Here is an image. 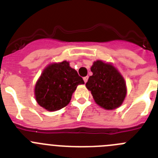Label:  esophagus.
<instances>
[{"mask_svg":"<svg viewBox=\"0 0 158 158\" xmlns=\"http://www.w3.org/2000/svg\"><path fill=\"white\" fill-rule=\"evenodd\" d=\"M88 76H86V77H83V80H84V82H87V80H88Z\"/></svg>","mask_w":158,"mask_h":158,"instance_id":"1","label":"esophagus"}]
</instances>
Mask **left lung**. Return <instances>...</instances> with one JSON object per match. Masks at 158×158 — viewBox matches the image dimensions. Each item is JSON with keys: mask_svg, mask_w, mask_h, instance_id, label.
Returning a JSON list of instances; mask_svg holds the SVG:
<instances>
[{"mask_svg": "<svg viewBox=\"0 0 158 158\" xmlns=\"http://www.w3.org/2000/svg\"><path fill=\"white\" fill-rule=\"evenodd\" d=\"M93 76H89L86 86L91 91L96 103L106 109L120 106L126 96V83L113 65L97 60L92 65Z\"/></svg>", "mask_w": 158, "mask_h": 158, "instance_id": "obj_1", "label": "left lung"}]
</instances>
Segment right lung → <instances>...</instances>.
Returning a JSON list of instances; mask_svg holds the SVG:
<instances>
[{"instance_id":"1","label":"right lung","mask_w":158,"mask_h":158,"mask_svg":"<svg viewBox=\"0 0 158 158\" xmlns=\"http://www.w3.org/2000/svg\"><path fill=\"white\" fill-rule=\"evenodd\" d=\"M84 81L69 63L53 64L43 71L35 85V98L40 106L48 111H56L70 102L78 85Z\"/></svg>"}]
</instances>
